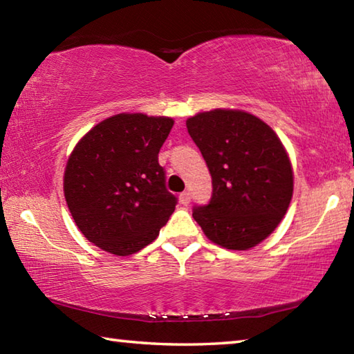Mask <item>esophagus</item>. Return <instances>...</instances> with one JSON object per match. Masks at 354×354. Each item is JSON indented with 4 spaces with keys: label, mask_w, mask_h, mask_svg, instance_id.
Wrapping results in <instances>:
<instances>
[{
    "label": "esophagus",
    "mask_w": 354,
    "mask_h": 354,
    "mask_svg": "<svg viewBox=\"0 0 354 354\" xmlns=\"http://www.w3.org/2000/svg\"><path fill=\"white\" fill-rule=\"evenodd\" d=\"M179 203H181V205H184V206L189 205V203H190V194H189V192H183V194L179 195Z\"/></svg>",
    "instance_id": "obj_1"
}]
</instances>
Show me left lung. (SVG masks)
I'll list each match as a JSON object with an SVG mask.
<instances>
[{
    "label": "left lung",
    "instance_id": "1",
    "mask_svg": "<svg viewBox=\"0 0 354 354\" xmlns=\"http://www.w3.org/2000/svg\"><path fill=\"white\" fill-rule=\"evenodd\" d=\"M185 124L212 176L211 201L194 207L195 221L220 247H256L283 220L293 194L292 165L279 137L243 111L200 112Z\"/></svg>",
    "mask_w": 354,
    "mask_h": 354
}]
</instances>
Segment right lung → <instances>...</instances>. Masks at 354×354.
<instances>
[{
    "mask_svg": "<svg viewBox=\"0 0 354 354\" xmlns=\"http://www.w3.org/2000/svg\"><path fill=\"white\" fill-rule=\"evenodd\" d=\"M173 118L117 113L93 127L71 151L64 194L87 241L128 256L159 236L178 198L165 187L159 149Z\"/></svg>",
    "mask_w": 354,
    "mask_h": 354,
    "instance_id": "add662e5",
    "label": "right lung"
}]
</instances>
